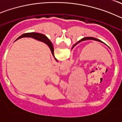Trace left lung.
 Masks as SVG:
<instances>
[{"instance_id": "left-lung-1", "label": "left lung", "mask_w": 122, "mask_h": 122, "mask_svg": "<svg viewBox=\"0 0 122 122\" xmlns=\"http://www.w3.org/2000/svg\"><path fill=\"white\" fill-rule=\"evenodd\" d=\"M96 40V41H100V42H102L101 41H100V40L98 39H97V38H93V37H86V38H82V39L81 40H80L79 42H80L82 40ZM103 43V42H102ZM77 43H78V42H77ZM77 43H76L75 45H76Z\"/></svg>"}]
</instances>
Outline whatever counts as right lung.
Wrapping results in <instances>:
<instances>
[{
  "instance_id": "obj_1",
  "label": "right lung",
  "mask_w": 122,
  "mask_h": 122,
  "mask_svg": "<svg viewBox=\"0 0 122 122\" xmlns=\"http://www.w3.org/2000/svg\"><path fill=\"white\" fill-rule=\"evenodd\" d=\"M23 37H31L33 38H35V39L44 42L46 45H48V46L50 48L51 51V52L52 54V55L54 57V47L53 45L52 44L51 42L49 41V40L48 39V38L46 37L45 35L43 34H41V33H34V32H31V33H24L23 35H21L18 38H21Z\"/></svg>"
}]
</instances>
